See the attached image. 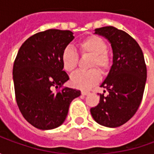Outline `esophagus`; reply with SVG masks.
<instances>
[{"label": "esophagus", "mask_w": 154, "mask_h": 154, "mask_svg": "<svg viewBox=\"0 0 154 154\" xmlns=\"http://www.w3.org/2000/svg\"><path fill=\"white\" fill-rule=\"evenodd\" d=\"M87 94H89V91H82V96H87Z\"/></svg>", "instance_id": "1"}]
</instances>
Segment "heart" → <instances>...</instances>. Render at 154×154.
<instances>
[{
  "instance_id": "1",
  "label": "heart",
  "mask_w": 154,
  "mask_h": 154,
  "mask_svg": "<svg viewBox=\"0 0 154 154\" xmlns=\"http://www.w3.org/2000/svg\"><path fill=\"white\" fill-rule=\"evenodd\" d=\"M78 48L82 55L91 56L88 71H78L71 77L72 86L80 89H89L99 82L100 74L99 71L93 68L97 67L105 73L110 69L111 60L107 54V44L103 38L98 35H90L78 43ZM79 61L78 54L70 46L63 48L61 54V62L64 70L67 72H73L77 67Z\"/></svg>"
}]
</instances>
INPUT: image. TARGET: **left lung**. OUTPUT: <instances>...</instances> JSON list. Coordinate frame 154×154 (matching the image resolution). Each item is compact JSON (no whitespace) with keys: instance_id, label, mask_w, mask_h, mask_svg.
<instances>
[{"instance_id":"8db88e82","label":"left lung","mask_w":154,"mask_h":154,"mask_svg":"<svg viewBox=\"0 0 154 154\" xmlns=\"http://www.w3.org/2000/svg\"><path fill=\"white\" fill-rule=\"evenodd\" d=\"M110 41L113 64L101 84L108 91L100 94V103L91 108L94 119L101 125L116 128L132 118L142 100L147 67L142 49L129 34L114 26L95 29Z\"/></svg>"}]
</instances>
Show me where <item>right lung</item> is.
<instances>
[{
  "label": "right lung",
  "mask_w": 154,
  "mask_h": 154,
  "mask_svg": "<svg viewBox=\"0 0 154 154\" xmlns=\"http://www.w3.org/2000/svg\"><path fill=\"white\" fill-rule=\"evenodd\" d=\"M74 38L70 30L50 29L32 35L20 48L13 66L16 103L22 116L39 129L61 125L69 106L81 91L63 87L69 77L61 54Z\"/></svg>",
  "instance_id": "obj_1"
}]
</instances>
